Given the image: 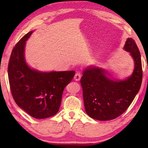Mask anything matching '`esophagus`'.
I'll return each mask as SVG.
<instances>
[{
    "label": "esophagus",
    "instance_id": "1",
    "mask_svg": "<svg viewBox=\"0 0 148 148\" xmlns=\"http://www.w3.org/2000/svg\"><path fill=\"white\" fill-rule=\"evenodd\" d=\"M81 77V74L80 72H77V73L75 74V76L74 77V79L75 81H77L80 80Z\"/></svg>",
    "mask_w": 148,
    "mask_h": 148
}]
</instances>
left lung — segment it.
<instances>
[{"label":"left lung","instance_id":"obj_1","mask_svg":"<svg viewBox=\"0 0 148 148\" xmlns=\"http://www.w3.org/2000/svg\"><path fill=\"white\" fill-rule=\"evenodd\" d=\"M123 49L134 62L132 74L125 79H114L105 69L93 65L83 71L80 82L84 108L86 114L97 120H111L122 114L140 90L143 70L139 48L133 39L128 38Z\"/></svg>","mask_w":148,"mask_h":148}]
</instances>
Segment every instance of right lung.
Here are the masks:
<instances>
[{
  "mask_svg": "<svg viewBox=\"0 0 148 148\" xmlns=\"http://www.w3.org/2000/svg\"><path fill=\"white\" fill-rule=\"evenodd\" d=\"M33 32L25 35L12 49L8 77L16 104L33 118L45 119L58 112L63 92L75 71L42 72L30 67L25 57V48Z\"/></svg>",
  "mask_w": 148,
  "mask_h": 148,
  "instance_id": "obj_1",
  "label": "right lung"
}]
</instances>
